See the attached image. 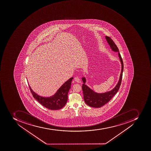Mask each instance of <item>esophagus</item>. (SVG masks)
Here are the masks:
<instances>
[{
  "mask_svg": "<svg viewBox=\"0 0 151 151\" xmlns=\"http://www.w3.org/2000/svg\"><path fill=\"white\" fill-rule=\"evenodd\" d=\"M74 81H75L76 82H78V83H81V82L80 78L78 77H77L74 78Z\"/></svg>",
  "mask_w": 151,
  "mask_h": 151,
  "instance_id": "34e87169",
  "label": "esophagus"
}]
</instances>
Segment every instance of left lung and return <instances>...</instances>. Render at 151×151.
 Listing matches in <instances>:
<instances>
[{"instance_id":"left-lung-1","label":"left lung","mask_w":151,"mask_h":151,"mask_svg":"<svg viewBox=\"0 0 151 151\" xmlns=\"http://www.w3.org/2000/svg\"><path fill=\"white\" fill-rule=\"evenodd\" d=\"M105 39L107 41L108 43L110 45V47L113 51L118 53L119 57L122 64V70L121 74L119 76V81L117 83L116 86L112 90L108 91L107 92L103 93H97L95 92L93 90H92L88 86L85 84L86 79L85 77H82V80L83 84L82 88L83 92V97L85 102L87 105L89 106L94 108H100L106 104L107 103L110 101L112 97L115 95L119 89L122 82V73L123 71V63L122 59L119 54V50L116 44L114 41L109 37L105 36Z\"/></svg>"}]
</instances>
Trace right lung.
<instances>
[{
  "label": "right lung",
  "instance_id": "obj_1",
  "mask_svg": "<svg viewBox=\"0 0 151 151\" xmlns=\"http://www.w3.org/2000/svg\"><path fill=\"white\" fill-rule=\"evenodd\" d=\"M73 78H70L59 88L53 96L50 97H43L37 95L32 90L29 86L30 92L35 99L45 107L51 110L62 109L68 100V93L70 88L71 81Z\"/></svg>",
  "mask_w": 151,
  "mask_h": 151
}]
</instances>
